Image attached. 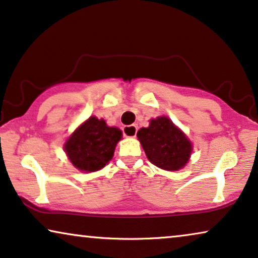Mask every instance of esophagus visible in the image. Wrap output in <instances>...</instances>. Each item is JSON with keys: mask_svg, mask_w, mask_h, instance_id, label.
Masks as SVG:
<instances>
[{"mask_svg": "<svg viewBox=\"0 0 258 258\" xmlns=\"http://www.w3.org/2000/svg\"><path fill=\"white\" fill-rule=\"evenodd\" d=\"M137 131H138V127L136 125H130L125 126L122 128V133L125 137H130V138H133V137L137 136Z\"/></svg>", "mask_w": 258, "mask_h": 258, "instance_id": "esophagus-1", "label": "esophagus"}]
</instances>
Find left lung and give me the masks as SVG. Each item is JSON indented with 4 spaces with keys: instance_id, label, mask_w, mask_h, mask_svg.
Returning a JSON list of instances; mask_svg holds the SVG:
<instances>
[{
    "instance_id": "8db88e82",
    "label": "left lung",
    "mask_w": 258,
    "mask_h": 258,
    "mask_svg": "<svg viewBox=\"0 0 258 258\" xmlns=\"http://www.w3.org/2000/svg\"><path fill=\"white\" fill-rule=\"evenodd\" d=\"M137 137L149 160L163 170H179L190 158L191 143L166 116L151 120L150 126L140 128Z\"/></svg>"
}]
</instances>
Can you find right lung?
Here are the masks:
<instances>
[{"instance_id":"add662e5","label":"right lung","mask_w":258,"mask_h":258,"mask_svg":"<svg viewBox=\"0 0 258 258\" xmlns=\"http://www.w3.org/2000/svg\"><path fill=\"white\" fill-rule=\"evenodd\" d=\"M121 131L108 127L104 120L91 116L64 144L68 158L75 167L86 172L102 169L112 159Z\"/></svg>"}]
</instances>
